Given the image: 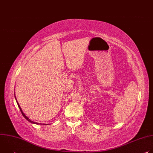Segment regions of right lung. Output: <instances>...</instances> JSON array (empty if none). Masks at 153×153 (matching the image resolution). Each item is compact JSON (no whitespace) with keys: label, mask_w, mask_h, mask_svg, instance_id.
Wrapping results in <instances>:
<instances>
[{"label":"right lung","mask_w":153,"mask_h":153,"mask_svg":"<svg viewBox=\"0 0 153 153\" xmlns=\"http://www.w3.org/2000/svg\"><path fill=\"white\" fill-rule=\"evenodd\" d=\"M15 95V94H14ZM14 97H15V99H16V102H17V105H18V106H19V109H20V111H21V113H22V115H23V116L28 121V122H30V123H34V124H37V125H42V123H37V122H33V121H32V120H31L27 116H25V114L23 113V111H22V109H21V108H20V105H19V103H18V102L17 101V100H16V96H14ZM43 125H45L44 123H43ZM45 125H47V124H45Z\"/></svg>","instance_id":"1"}]
</instances>
